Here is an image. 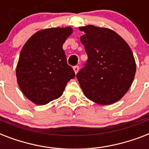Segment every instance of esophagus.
Listing matches in <instances>:
<instances>
[{
	"label": "esophagus",
	"mask_w": 149,
	"mask_h": 149,
	"mask_svg": "<svg viewBox=\"0 0 149 149\" xmlns=\"http://www.w3.org/2000/svg\"><path fill=\"white\" fill-rule=\"evenodd\" d=\"M73 70H74L75 73L77 74V72H78V71H79V66H78V65H75V66H73Z\"/></svg>",
	"instance_id": "esophagus-1"
}]
</instances>
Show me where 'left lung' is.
I'll return each instance as SVG.
<instances>
[{
    "mask_svg": "<svg viewBox=\"0 0 149 149\" xmlns=\"http://www.w3.org/2000/svg\"><path fill=\"white\" fill-rule=\"evenodd\" d=\"M88 59L77 78L86 97L101 105L118 101L129 90L136 72L131 48L115 31L93 25L79 27Z\"/></svg>",
    "mask_w": 149,
    "mask_h": 149,
    "instance_id": "left-lung-1",
    "label": "left lung"
}]
</instances>
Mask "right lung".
Masks as SVG:
<instances>
[{"label":"right lung","mask_w":149,"mask_h":149,"mask_svg":"<svg viewBox=\"0 0 149 149\" xmlns=\"http://www.w3.org/2000/svg\"><path fill=\"white\" fill-rule=\"evenodd\" d=\"M72 32L70 27L43 29L22 48L16 68L17 84L36 104L44 105L60 97L68 82L75 77L63 49Z\"/></svg>","instance_id":"right-lung-1"}]
</instances>
